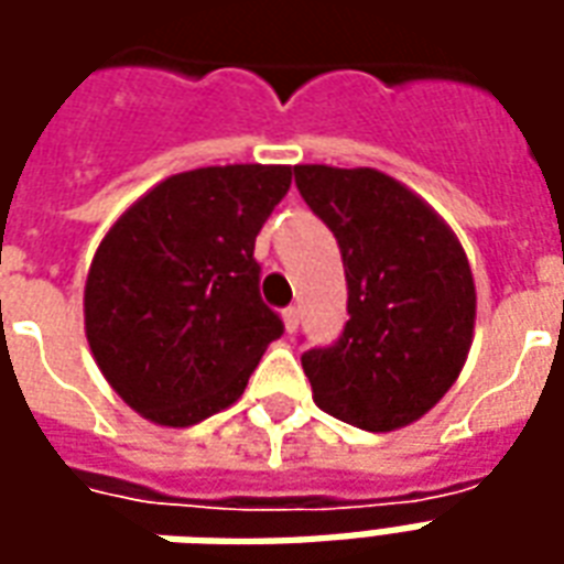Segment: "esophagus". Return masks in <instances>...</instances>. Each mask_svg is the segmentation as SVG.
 <instances>
[{
  "label": "esophagus",
  "instance_id": "34e87169",
  "mask_svg": "<svg viewBox=\"0 0 564 564\" xmlns=\"http://www.w3.org/2000/svg\"><path fill=\"white\" fill-rule=\"evenodd\" d=\"M283 329L290 332V335L299 329V307H286V311H283Z\"/></svg>",
  "mask_w": 564,
  "mask_h": 564
}]
</instances>
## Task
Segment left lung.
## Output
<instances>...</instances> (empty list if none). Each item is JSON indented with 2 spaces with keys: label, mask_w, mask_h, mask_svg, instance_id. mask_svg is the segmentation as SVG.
Here are the masks:
<instances>
[{
  "label": "left lung",
  "mask_w": 564,
  "mask_h": 564,
  "mask_svg": "<svg viewBox=\"0 0 564 564\" xmlns=\"http://www.w3.org/2000/svg\"><path fill=\"white\" fill-rule=\"evenodd\" d=\"M295 186L341 247L347 326L302 356L319 411L366 432L416 423L468 359L477 293L447 220L378 169L295 165Z\"/></svg>",
  "instance_id": "1"
}]
</instances>
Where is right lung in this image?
<instances>
[{
  "label": "right lung",
  "instance_id": "1",
  "mask_svg": "<svg viewBox=\"0 0 564 564\" xmlns=\"http://www.w3.org/2000/svg\"><path fill=\"white\" fill-rule=\"evenodd\" d=\"M293 165H208L165 177L105 232L84 332L111 390L144 420L186 429L241 399L281 317L259 299L253 245Z\"/></svg>",
  "mask_w": 564,
  "mask_h": 564
}]
</instances>
